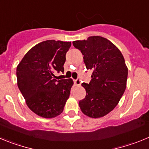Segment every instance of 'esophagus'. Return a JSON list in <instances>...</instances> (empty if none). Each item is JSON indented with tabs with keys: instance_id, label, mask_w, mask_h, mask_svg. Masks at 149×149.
Listing matches in <instances>:
<instances>
[{
	"instance_id": "1",
	"label": "esophagus",
	"mask_w": 149,
	"mask_h": 149,
	"mask_svg": "<svg viewBox=\"0 0 149 149\" xmlns=\"http://www.w3.org/2000/svg\"><path fill=\"white\" fill-rule=\"evenodd\" d=\"M74 83L76 85H78V86H79L80 84H81V81H80V79H77L76 80H74Z\"/></svg>"
}]
</instances>
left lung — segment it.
Wrapping results in <instances>:
<instances>
[{"label": "left lung", "mask_w": 149, "mask_h": 149, "mask_svg": "<svg viewBox=\"0 0 149 149\" xmlns=\"http://www.w3.org/2000/svg\"><path fill=\"white\" fill-rule=\"evenodd\" d=\"M73 45L92 72L89 84H81L86 96L79 102L80 109L89 117H102L114 109L126 88L128 68L124 57L113 43L101 36L73 41Z\"/></svg>", "instance_id": "1"}]
</instances>
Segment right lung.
<instances>
[{"instance_id":"right-lung-1","label":"right lung","mask_w":149,"mask_h":149,"mask_svg":"<svg viewBox=\"0 0 149 149\" xmlns=\"http://www.w3.org/2000/svg\"><path fill=\"white\" fill-rule=\"evenodd\" d=\"M70 41L47 40L29 49L16 69L17 84L28 108L38 116L53 118L63 112L73 84L71 79L57 80L64 72Z\"/></svg>"}]
</instances>
